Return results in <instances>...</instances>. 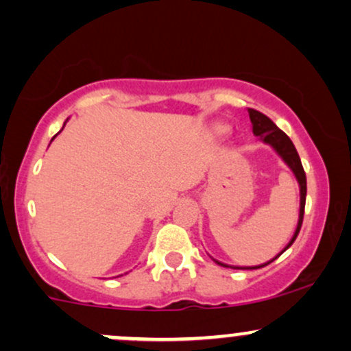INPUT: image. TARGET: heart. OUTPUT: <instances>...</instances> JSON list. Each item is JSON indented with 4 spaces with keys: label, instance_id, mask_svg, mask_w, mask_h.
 Listing matches in <instances>:
<instances>
[{
    "label": "heart",
    "instance_id": "b5f03b06",
    "mask_svg": "<svg viewBox=\"0 0 351 351\" xmlns=\"http://www.w3.org/2000/svg\"><path fill=\"white\" fill-rule=\"evenodd\" d=\"M216 132H217V134H224V132H228V127H226V125H217Z\"/></svg>",
    "mask_w": 351,
    "mask_h": 351
}]
</instances>
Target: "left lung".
<instances>
[{
  "label": "left lung",
  "mask_w": 351,
  "mask_h": 351,
  "mask_svg": "<svg viewBox=\"0 0 351 351\" xmlns=\"http://www.w3.org/2000/svg\"><path fill=\"white\" fill-rule=\"evenodd\" d=\"M249 119H251V123H252V134L256 135V136H259V138L263 140L264 143L271 145L274 150L277 152V155H279L280 158L285 162V165H287V167L293 171V175H295L297 181H299V186H300L299 223H297V229H295V232H293L291 243L285 245L284 251H287V249L293 244L295 237L299 236V231H300V228H302V221H304L305 196H307V178H305L304 167H302V162H300V158H299V153H297L295 147H293L292 140L289 138V136L285 135L284 132H282L280 128L277 127V125L274 123L271 119H269V117H265L264 114H261V112L254 110V108H249ZM284 251H282V252H284ZM280 254H279V256H280ZM279 256H277V257H279ZM277 257H274L272 261H269V263H265L263 265H257V267H234V269H259V267H264V265L274 263V261H276ZM215 263L219 264V265H223V267H229V265L219 263V261H215Z\"/></svg>",
  "instance_id": "left-lung-1"
}]
</instances>
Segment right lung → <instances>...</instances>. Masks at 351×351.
I'll use <instances>...</instances> for the list:
<instances>
[{"label":"right lung","instance_id":"add662e5","mask_svg":"<svg viewBox=\"0 0 351 351\" xmlns=\"http://www.w3.org/2000/svg\"><path fill=\"white\" fill-rule=\"evenodd\" d=\"M64 125H66V123H64ZM62 128H64V127H62Z\"/></svg>","mask_w":351,"mask_h":351}]
</instances>
